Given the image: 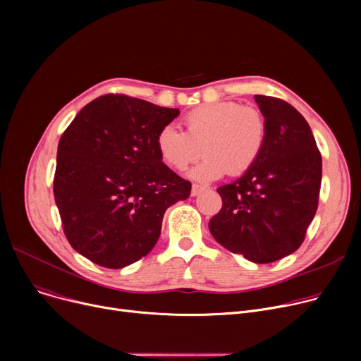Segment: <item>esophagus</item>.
<instances>
[{
    "label": "esophagus",
    "instance_id": "1",
    "mask_svg": "<svg viewBox=\"0 0 361 361\" xmlns=\"http://www.w3.org/2000/svg\"><path fill=\"white\" fill-rule=\"evenodd\" d=\"M206 190L204 185H199V184H193L192 185V196H199L202 192Z\"/></svg>",
    "mask_w": 361,
    "mask_h": 361
}]
</instances>
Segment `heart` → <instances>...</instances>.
I'll use <instances>...</instances> for the list:
<instances>
[{"label":"heart","instance_id":"b5f03b06","mask_svg":"<svg viewBox=\"0 0 361 361\" xmlns=\"http://www.w3.org/2000/svg\"><path fill=\"white\" fill-rule=\"evenodd\" d=\"M185 131L164 126L157 135V150L165 165L184 171L202 154L203 161L190 176L211 181L241 176L259 159L267 143L268 127L263 114L255 106L222 101L195 108L183 118Z\"/></svg>","mask_w":361,"mask_h":361}]
</instances>
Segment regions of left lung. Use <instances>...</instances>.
<instances>
[{"mask_svg": "<svg viewBox=\"0 0 361 361\" xmlns=\"http://www.w3.org/2000/svg\"><path fill=\"white\" fill-rule=\"evenodd\" d=\"M267 120V143L256 164L218 188L221 211L209 221L214 238L255 263L294 253L314 218L322 157L310 126L288 102L255 94Z\"/></svg>", "mask_w": 361, "mask_h": 361, "instance_id": "left-lung-1", "label": "left lung"}]
</instances>
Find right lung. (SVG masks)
I'll return each instance as SVG.
<instances>
[{
    "label": "right lung",
    "mask_w": 361,
    "mask_h": 361,
    "mask_svg": "<svg viewBox=\"0 0 361 361\" xmlns=\"http://www.w3.org/2000/svg\"><path fill=\"white\" fill-rule=\"evenodd\" d=\"M180 111L126 94L89 102L59 143L54 197L71 247L121 269L146 256L171 204L192 184L161 159L155 139Z\"/></svg>",
    "instance_id": "add662e5"
}]
</instances>
